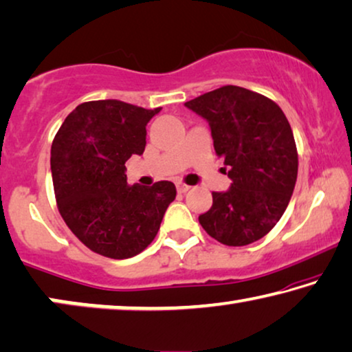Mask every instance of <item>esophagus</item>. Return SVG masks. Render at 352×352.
Returning a JSON list of instances; mask_svg holds the SVG:
<instances>
[{
    "instance_id": "esophagus-1",
    "label": "esophagus",
    "mask_w": 352,
    "mask_h": 352,
    "mask_svg": "<svg viewBox=\"0 0 352 352\" xmlns=\"http://www.w3.org/2000/svg\"><path fill=\"white\" fill-rule=\"evenodd\" d=\"M176 188H177V192H179V193H186L190 187H188L187 184H182V182H179V184H176Z\"/></svg>"
}]
</instances>
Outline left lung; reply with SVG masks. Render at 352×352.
Instances as JSON below:
<instances>
[{"mask_svg": "<svg viewBox=\"0 0 352 352\" xmlns=\"http://www.w3.org/2000/svg\"><path fill=\"white\" fill-rule=\"evenodd\" d=\"M208 120L214 151L232 179L212 192L198 217L206 233L227 246H246L276 226L292 197L298 171L294 133L283 109L257 91L223 85L187 101Z\"/></svg>", "mask_w": 352, "mask_h": 352, "instance_id": "1", "label": "left lung"}]
</instances>
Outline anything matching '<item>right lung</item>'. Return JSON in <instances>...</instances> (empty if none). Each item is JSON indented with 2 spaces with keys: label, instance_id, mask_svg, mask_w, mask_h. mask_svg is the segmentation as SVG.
I'll return each mask as SVG.
<instances>
[{
  "label": "right lung",
  "instance_id": "right-lung-1",
  "mask_svg": "<svg viewBox=\"0 0 352 352\" xmlns=\"http://www.w3.org/2000/svg\"><path fill=\"white\" fill-rule=\"evenodd\" d=\"M160 108L119 100L79 104L50 149L58 211L69 230L100 256L130 258L149 246L176 198L170 181L126 184L125 162L146 147V125Z\"/></svg>",
  "mask_w": 352,
  "mask_h": 352
}]
</instances>
